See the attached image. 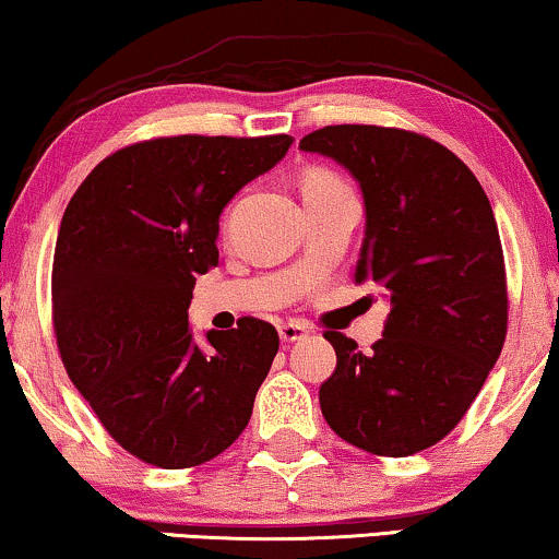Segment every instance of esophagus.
<instances>
[{
	"mask_svg": "<svg viewBox=\"0 0 559 559\" xmlns=\"http://www.w3.org/2000/svg\"><path fill=\"white\" fill-rule=\"evenodd\" d=\"M309 335V328L301 322H284L278 328V337L281 343H296V341H304V337Z\"/></svg>",
	"mask_w": 559,
	"mask_h": 559,
	"instance_id": "1",
	"label": "esophagus"
}]
</instances>
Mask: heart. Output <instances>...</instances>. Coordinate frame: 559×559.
I'll return each mask as SVG.
<instances>
[{"label":"heart","instance_id":"obj_1","mask_svg":"<svg viewBox=\"0 0 559 559\" xmlns=\"http://www.w3.org/2000/svg\"><path fill=\"white\" fill-rule=\"evenodd\" d=\"M343 186L332 178L330 173H322V169H314V173L307 175L304 180V193H324V190H341Z\"/></svg>","mask_w":559,"mask_h":559}]
</instances>
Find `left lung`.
<instances>
[{"instance_id": "1", "label": "left lung", "mask_w": 559, "mask_h": 559, "mask_svg": "<svg viewBox=\"0 0 559 559\" xmlns=\"http://www.w3.org/2000/svg\"><path fill=\"white\" fill-rule=\"evenodd\" d=\"M348 169L364 195L356 284L384 288L390 320L369 353H337L320 386L328 426L379 456L441 441L483 390L506 341L503 247L483 186L433 139L379 126H328L299 141Z\"/></svg>"}]
</instances>
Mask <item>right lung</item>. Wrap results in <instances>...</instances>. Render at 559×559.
Segmentation results:
<instances>
[{"label": "right lung", "mask_w": 559, "mask_h": 559, "mask_svg": "<svg viewBox=\"0 0 559 559\" xmlns=\"http://www.w3.org/2000/svg\"><path fill=\"white\" fill-rule=\"evenodd\" d=\"M292 136H173L103 159L63 211L53 328L74 386L126 451L186 469L229 449L278 353L263 320L188 324L195 275L218 263V218Z\"/></svg>", "instance_id": "1"}]
</instances>
